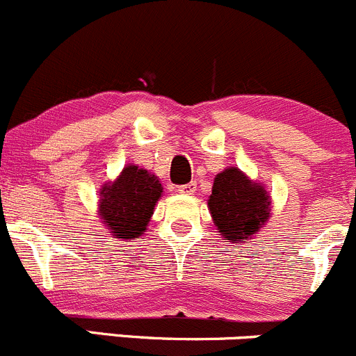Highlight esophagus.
Masks as SVG:
<instances>
[{"mask_svg": "<svg viewBox=\"0 0 356 356\" xmlns=\"http://www.w3.org/2000/svg\"><path fill=\"white\" fill-rule=\"evenodd\" d=\"M195 188H197V184L195 181H191V184H185V185H180V187L176 188V191L180 192V194H194Z\"/></svg>", "mask_w": 356, "mask_h": 356, "instance_id": "34e87169", "label": "esophagus"}]
</instances>
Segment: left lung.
Instances as JSON below:
<instances>
[{"instance_id": "8db88e82", "label": "left lung", "mask_w": 356, "mask_h": 356, "mask_svg": "<svg viewBox=\"0 0 356 356\" xmlns=\"http://www.w3.org/2000/svg\"><path fill=\"white\" fill-rule=\"evenodd\" d=\"M208 206L213 222L227 243L248 239L269 218L267 192L236 168L216 175Z\"/></svg>"}]
</instances>
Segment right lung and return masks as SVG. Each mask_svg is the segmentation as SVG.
Returning a JSON list of instances; mask_svg holds the SVG:
<instances>
[{
    "mask_svg": "<svg viewBox=\"0 0 356 356\" xmlns=\"http://www.w3.org/2000/svg\"><path fill=\"white\" fill-rule=\"evenodd\" d=\"M161 194L157 176L138 165H127L117 181L104 185L101 191V220L115 238H138L147 231Z\"/></svg>",
    "mask_w": 356,
    "mask_h": 356,
    "instance_id": "add662e5",
    "label": "right lung"
}]
</instances>
